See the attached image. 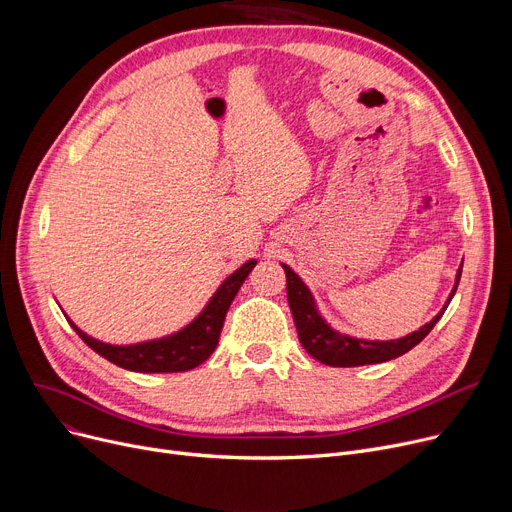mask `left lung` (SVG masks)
<instances>
[{"instance_id":"1","label":"left lung","mask_w":512,"mask_h":512,"mask_svg":"<svg viewBox=\"0 0 512 512\" xmlns=\"http://www.w3.org/2000/svg\"><path fill=\"white\" fill-rule=\"evenodd\" d=\"M282 267L286 272V297L294 317V326H297V332H299V340L313 359L330 367L373 365V363H384L409 353L411 348L417 346L438 324V319L444 315L446 307L454 297L456 286H459V280H461V272H463V265H461L459 272H456L454 286L448 294L442 311L432 321H427L425 326L398 340H365V338H355L334 330L328 321L321 317L309 286L299 278V274L294 272L292 267H288L286 263H282Z\"/></svg>"}]
</instances>
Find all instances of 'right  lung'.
I'll use <instances>...</instances> for the list:
<instances>
[{
  "instance_id": "1",
  "label": "right lung",
  "mask_w": 512,
  "mask_h": 512,
  "mask_svg": "<svg viewBox=\"0 0 512 512\" xmlns=\"http://www.w3.org/2000/svg\"><path fill=\"white\" fill-rule=\"evenodd\" d=\"M255 265L257 259H249L247 263H242L238 270H234L218 286V290L211 294V299L191 324H186L178 332L161 338L137 344H107L80 330L66 313L64 315L68 319V324L80 338H83L87 346H91L97 355L122 369L139 373L188 371L199 367L215 351V346H218L220 340V332L224 328L228 307L232 305L236 292L240 290L242 282L247 280Z\"/></svg>"
}]
</instances>
